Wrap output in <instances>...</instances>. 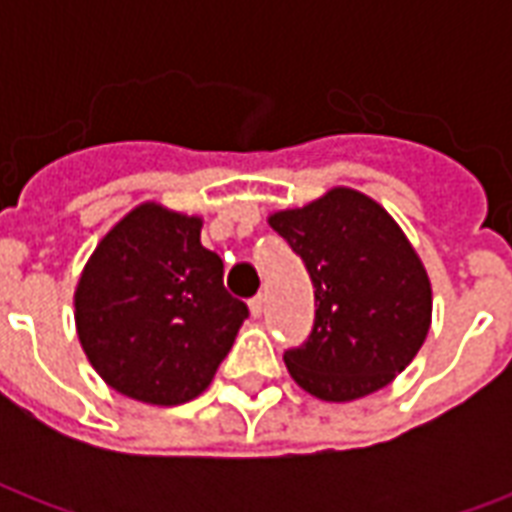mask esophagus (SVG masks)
<instances>
[{"instance_id": "34e87169", "label": "esophagus", "mask_w": 512, "mask_h": 512, "mask_svg": "<svg viewBox=\"0 0 512 512\" xmlns=\"http://www.w3.org/2000/svg\"><path fill=\"white\" fill-rule=\"evenodd\" d=\"M249 312H252V318L263 315V296H255V299L249 301Z\"/></svg>"}]
</instances>
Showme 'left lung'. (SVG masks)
<instances>
[{
    "mask_svg": "<svg viewBox=\"0 0 512 512\" xmlns=\"http://www.w3.org/2000/svg\"><path fill=\"white\" fill-rule=\"evenodd\" d=\"M315 288V326L285 354L290 378L326 403L392 384L430 332L433 290L422 257L384 205L332 186L301 208L268 213Z\"/></svg>",
    "mask_w": 512,
    "mask_h": 512,
    "instance_id": "1",
    "label": "left lung"
}]
</instances>
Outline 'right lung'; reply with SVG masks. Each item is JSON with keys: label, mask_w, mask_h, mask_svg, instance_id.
<instances>
[{"label": "right lung", "mask_w": 512, "mask_h": 512, "mask_svg": "<svg viewBox=\"0 0 512 512\" xmlns=\"http://www.w3.org/2000/svg\"><path fill=\"white\" fill-rule=\"evenodd\" d=\"M200 233L202 216L139 202L98 241L73 290L87 362L147 406L202 395L249 315L224 290L222 257Z\"/></svg>", "instance_id": "obj_1"}]
</instances>
